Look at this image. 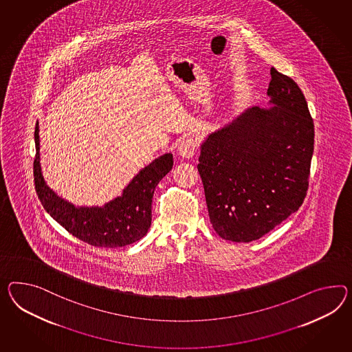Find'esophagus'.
Instances as JSON below:
<instances>
[{
	"label": "esophagus",
	"instance_id": "1",
	"mask_svg": "<svg viewBox=\"0 0 352 352\" xmlns=\"http://www.w3.org/2000/svg\"><path fill=\"white\" fill-rule=\"evenodd\" d=\"M197 149H198V142L192 138L181 139L177 146V152L184 158H191L194 154L197 153Z\"/></svg>",
	"mask_w": 352,
	"mask_h": 352
}]
</instances>
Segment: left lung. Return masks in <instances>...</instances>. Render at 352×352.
<instances>
[{
  "label": "left lung",
  "instance_id": "obj_1",
  "mask_svg": "<svg viewBox=\"0 0 352 352\" xmlns=\"http://www.w3.org/2000/svg\"><path fill=\"white\" fill-rule=\"evenodd\" d=\"M270 109L252 107L209 134L198 171L214 231L250 243L295 213L307 197L314 124L298 84L271 69Z\"/></svg>",
  "mask_w": 352,
  "mask_h": 352
}]
</instances>
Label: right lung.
Returning <instances> with one entry per match:
<instances>
[{"instance_id": "1", "label": "right lung", "mask_w": 352, "mask_h": 352, "mask_svg": "<svg viewBox=\"0 0 352 352\" xmlns=\"http://www.w3.org/2000/svg\"><path fill=\"white\" fill-rule=\"evenodd\" d=\"M34 140V182L38 198L47 213L66 231L84 243L100 248H121L144 237L152 223L154 189L173 166L171 153L163 154L140 170L124 189L122 195L103 207H75L45 184L41 168L38 122Z\"/></svg>"}]
</instances>
